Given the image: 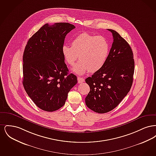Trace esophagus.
<instances>
[{
    "instance_id": "34e87169",
    "label": "esophagus",
    "mask_w": 156,
    "mask_h": 156,
    "mask_svg": "<svg viewBox=\"0 0 156 156\" xmlns=\"http://www.w3.org/2000/svg\"><path fill=\"white\" fill-rule=\"evenodd\" d=\"M84 81H85V79H84V78H81V77H78V82L79 83H82V82H83Z\"/></svg>"
}]
</instances>
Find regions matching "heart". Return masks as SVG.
<instances>
[{
  "mask_svg": "<svg viewBox=\"0 0 156 156\" xmlns=\"http://www.w3.org/2000/svg\"><path fill=\"white\" fill-rule=\"evenodd\" d=\"M110 45L102 36L82 33L73 40L71 46L64 45L62 53L67 64L73 66L78 58L80 60L73 68V71L82 75L89 71L96 73L101 69L109 55Z\"/></svg>",
  "mask_w": 156,
  "mask_h": 156,
  "instance_id": "b5f03b06",
  "label": "heart"
}]
</instances>
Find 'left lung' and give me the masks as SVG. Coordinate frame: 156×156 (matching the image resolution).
<instances>
[{"label": "left lung", "mask_w": 156, "mask_h": 156, "mask_svg": "<svg viewBox=\"0 0 156 156\" xmlns=\"http://www.w3.org/2000/svg\"><path fill=\"white\" fill-rule=\"evenodd\" d=\"M113 42L103 68L85 82L90 91L85 104L92 111L105 113L115 108L132 85L134 71L133 54L130 45L115 30Z\"/></svg>", "instance_id": "left-lung-1"}]
</instances>
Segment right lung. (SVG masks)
I'll return each instance as SVG.
<instances>
[{
	"label": "right lung",
	"mask_w": 156,
	"mask_h": 156,
	"mask_svg": "<svg viewBox=\"0 0 156 156\" xmlns=\"http://www.w3.org/2000/svg\"><path fill=\"white\" fill-rule=\"evenodd\" d=\"M75 28L68 23H47L26 45L23 85L34 103L45 111H55L63 106L77 83L75 75L68 74L62 53L66 35Z\"/></svg>",
	"instance_id": "right-lung-1"
}]
</instances>
